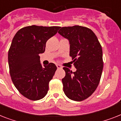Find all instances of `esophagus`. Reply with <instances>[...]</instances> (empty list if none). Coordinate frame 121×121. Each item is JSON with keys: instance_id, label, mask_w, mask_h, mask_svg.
Wrapping results in <instances>:
<instances>
[{"instance_id": "1", "label": "esophagus", "mask_w": 121, "mask_h": 121, "mask_svg": "<svg viewBox=\"0 0 121 121\" xmlns=\"http://www.w3.org/2000/svg\"><path fill=\"white\" fill-rule=\"evenodd\" d=\"M56 66H57V68L58 69H62V67L61 65H59V64H57Z\"/></svg>"}]
</instances>
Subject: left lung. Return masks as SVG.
I'll list each match as a JSON object with an SVG mask.
<instances>
[{
	"instance_id": "left-lung-1",
	"label": "left lung",
	"mask_w": 121,
	"mask_h": 121,
	"mask_svg": "<svg viewBox=\"0 0 121 121\" xmlns=\"http://www.w3.org/2000/svg\"><path fill=\"white\" fill-rule=\"evenodd\" d=\"M58 33L69 41V55L77 69L72 72L63 68L64 91L72 100L81 101L90 96L98 86L103 69L102 48L95 34L86 27H62Z\"/></svg>"
}]
</instances>
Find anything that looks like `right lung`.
Listing matches in <instances>:
<instances>
[{
    "instance_id": "right-lung-1",
    "label": "right lung",
    "mask_w": 121,
    "mask_h": 121,
    "mask_svg": "<svg viewBox=\"0 0 121 121\" xmlns=\"http://www.w3.org/2000/svg\"><path fill=\"white\" fill-rule=\"evenodd\" d=\"M60 28L29 26L18 31L13 38L8 54L10 74L16 88L29 99L39 100L48 93L57 67L53 63L42 66L39 54L45 51L47 41Z\"/></svg>"
}]
</instances>
